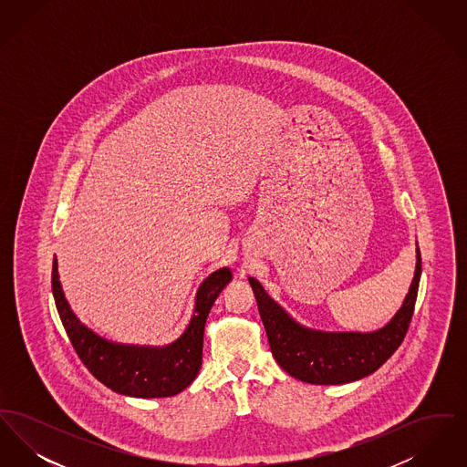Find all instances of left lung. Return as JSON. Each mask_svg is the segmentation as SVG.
Listing matches in <instances>:
<instances>
[{
	"mask_svg": "<svg viewBox=\"0 0 467 467\" xmlns=\"http://www.w3.org/2000/svg\"><path fill=\"white\" fill-rule=\"evenodd\" d=\"M422 259L417 246V265L410 290L396 315L377 331H318L299 324L265 287L248 278L266 329L271 354L290 377L313 385H343L369 377L400 348L410 327L417 301Z\"/></svg>",
	"mask_w": 467,
	"mask_h": 467,
	"instance_id": "left-lung-1",
	"label": "left lung"
}]
</instances>
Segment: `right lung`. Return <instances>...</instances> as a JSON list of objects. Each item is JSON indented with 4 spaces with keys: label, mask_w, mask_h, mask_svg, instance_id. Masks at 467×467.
<instances>
[{
    "label": "right lung",
    "mask_w": 467,
    "mask_h": 467,
    "mask_svg": "<svg viewBox=\"0 0 467 467\" xmlns=\"http://www.w3.org/2000/svg\"><path fill=\"white\" fill-rule=\"evenodd\" d=\"M233 280L229 267H221L201 282L194 311L175 341L150 345L115 343L89 329L71 310L59 280L57 259L52 265V292L67 337L86 368L110 390L141 400L171 398L198 377L202 360V334L206 317L223 287Z\"/></svg>",
    "instance_id": "right-lung-1"
}]
</instances>
